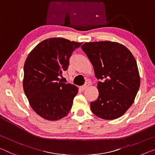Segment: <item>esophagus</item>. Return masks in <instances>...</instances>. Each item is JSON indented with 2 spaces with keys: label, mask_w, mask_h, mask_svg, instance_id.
Masks as SVG:
<instances>
[{
  "label": "esophagus",
  "mask_w": 155,
  "mask_h": 155,
  "mask_svg": "<svg viewBox=\"0 0 155 155\" xmlns=\"http://www.w3.org/2000/svg\"><path fill=\"white\" fill-rule=\"evenodd\" d=\"M89 85H90V83H86L84 85H83V86L80 87V89L82 91H84V90H86L88 87H89Z\"/></svg>",
  "instance_id": "1"
}]
</instances>
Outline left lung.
I'll return each instance as SVG.
<instances>
[{
    "label": "left lung",
    "mask_w": 155,
    "mask_h": 155,
    "mask_svg": "<svg viewBox=\"0 0 155 155\" xmlns=\"http://www.w3.org/2000/svg\"><path fill=\"white\" fill-rule=\"evenodd\" d=\"M93 65L99 97L91 102L93 114L112 120L125 114L134 103L140 86L137 61L122 44L112 41L85 43L81 46Z\"/></svg>",
    "instance_id": "8db88e82"
}]
</instances>
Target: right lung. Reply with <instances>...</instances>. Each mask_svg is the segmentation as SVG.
Masks as SVG:
<instances>
[{"instance_id":"add662e5","label":"right lung","mask_w":155,"mask_h":155,"mask_svg":"<svg viewBox=\"0 0 155 155\" xmlns=\"http://www.w3.org/2000/svg\"><path fill=\"white\" fill-rule=\"evenodd\" d=\"M82 43L50 38L34 48L24 65L23 90L36 114L49 121L67 116L78 87L59 78L68 68L70 58Z\"/></svg>"}]
</instances>
